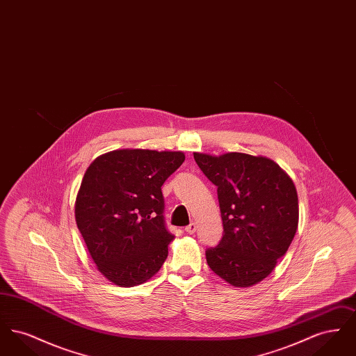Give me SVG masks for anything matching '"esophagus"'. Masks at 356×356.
Here are the masks:
<instances>
[{
	"instance_id": "1",
	"label": "esophagus",
	"mask_w": 356,
	"mask_h": 356,
	"mask_svg": "<svg viewBox=\"0 0 356 356\" xmlns=\"http://www.w3.org/2000/svg\"><path fill=\"white\" fill-rule=\"evenodd\" d=\"M196 228H197V225H196V222L195 221H192L189 225H186V231L188 232V234H195L196 232Z\"/></svg>"
}]
</instances>
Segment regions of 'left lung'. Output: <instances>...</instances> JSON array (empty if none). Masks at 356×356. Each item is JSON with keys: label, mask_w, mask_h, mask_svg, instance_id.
I'll return each mask as SVG.
<instances>
[{"label": "left lung", "mask_w": 356, "mask_h": 356, "mask_svg": "<svg viewBox=\"0 0 356 356\" xmlns=\"http://www.w3.org/2000/svg\"><path fill=\"white\" fill-rule=\"evenodd\" d=\"M208 180L218 186L224 235L207 248L209 268L234 287L267 277L287 252L298 229L299 204L293 181L263 156L193 153Z\"/></svg>", "instance_id": "1"}]
</instances>
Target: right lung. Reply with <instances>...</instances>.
<instances>
[{
	"label": "right lung",
	"instance_id": "add662e5",
	"mask_svg": "<svg viewBox=\"0 0 356 356\" xmlns=\"http://www.w3.org/2000/svg\"><path fill=\"white\" fill-rule=\"evenodd\" d=\"M186 160L183 152L119 149L86 170L74 215L99 271L121 287L151 279L175 238L165 227L161 186Z\"/></svg>",
	"mask_w": 356,
	"mask_h": 356
}]
</instances>
